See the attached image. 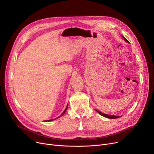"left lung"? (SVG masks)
Here are the masks:
<instances>
[{"mask_svg":"<svg viewBox=\"0 0 154 154\" xmlns=\"http://www.w3.org/2000/svg\"><path fill=\"white\" fill-rule=\"evenodd\" d=\"M124 37V38L125 42L129 43V42L128 41V40H127L124 37ZM96 111L97 112L99 113V114H100L101 116H103V117H106V118H108V119H117V118H119V117H120V116H112V115H108V114H103V113H102V112H99V110H96Z\"/></svg>","mask_w":154,"mask_h":154,"instance_id":"obj_1","label":"left lung"}]
</instances>
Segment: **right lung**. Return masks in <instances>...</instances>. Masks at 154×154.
Returning a JSON list of instances; mask_svg holds the SVG:
<instances>
[{
    "label": "right lung",
    "mask_w": 154,
    "mask_h": 154,
    "mask_svg": "<svg viewBox=\"0 0 154 154\" xmlns=\"http://www.w3.org/2000/svg\"><path fill=\"white\" fill-rule=\"evenodd\" d=\"M67 107H68V105H67V107H66V109H65V110L62 112V114L60 115V116H63V114H64V113L65 112H66V110H67ZM60 116H59V117H60ZM54 120V119H51V120H47L46 121V122H49V121H52V120Z\"/></svg>",
    "instance_id": "1"
}]
</instances>
